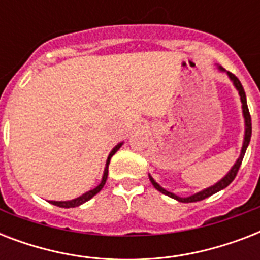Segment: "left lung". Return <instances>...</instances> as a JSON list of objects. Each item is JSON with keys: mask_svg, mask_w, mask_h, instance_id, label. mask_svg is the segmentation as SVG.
Masks as SVG:
<instances>
[{"mask_svg": "<svg viewBox=\"0 0 260 260\" xmlns=\"http://www.w3.org/2000/svg\"><path fill=\"white\" fill-rule=\"evenodd\" d=\"M218 70L220 71H225L222 67L218 66ZM226 74L230 77V79L234 82V86L236 87V90L239 91V95H240V101H242V109H243V117H244V125H246V131H244V140H243V147H242V151H240V156L238 158L236 163H235L232 169H231L226 175L224 178H221L217 183H214L213 186H209V187H206V189L201 190V191H198V193L193 194V196H189V197H179L177 194L171 193V191H167L166 189H163L162 186L159 185L158 182L155 181L154 178L150 177V181L151 183L154 185V187L158 191H160L162 194H166L169 197L174 198V200H177L179 202H197V201H201V200H205V198L210 197V196H213L214 193H217L220 190L225 189L226 186L230 185L231 182L234 181L235 177H236V174H238L239 169H240V165H242V160L244 158V154H246V150L248 144H250V140H251V134H252V126H251V116H250V110H248V106H247V98H246V93H244V89H243L242 83L238 79V77H235L232 73L230 71H226Z\"/></svg>", "mask_w": 260, "mask_h": 260, "instance_id": "obj_1", "label": "left lung"}]
</instances>
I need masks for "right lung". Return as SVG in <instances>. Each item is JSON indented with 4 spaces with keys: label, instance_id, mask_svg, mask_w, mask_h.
<instances>
[{
    "label": "right lung",
    "instance_id": "add662e5",
    "mask_svg": "<svg viewBox=\"0 0 260 260\" xmlns=\"http://www.w3.org/2000/svg\"><path fill=\"white\" fill-rule=\"evenodd\" d=\"M121 146H122V143H118L117 146L114 147L113 150L110 151L109 156H108V160H106V166H105V170H104V175H102L101 182H100V185H98L97 187H94V189L89 190V191H86V193L82 194V196H79V197L74 198V200H70V201H50L51 204H52V205L60 206V208H75V206H79V205H82V204H85L86 201H89L90 198H93L95 194L100 193L102 187H104V185H105L106 178H108V167H109L110 158H112V156H113V155L117 152V150Z\"/></svg>",
    "mask_w": 260,
    "mask_h": 260
}]
</instances>
